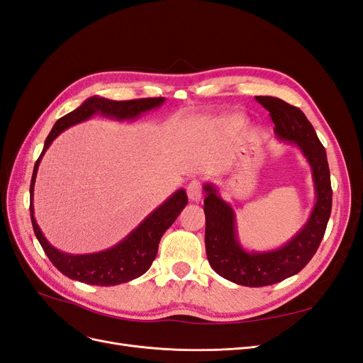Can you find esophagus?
<instances>
[{"label": "esophagus", "mask_w": 363, "mask_h": 363, "mask_svg": "<svg viewBox=\"0 0 363 363\" xmlns=\"http://www.w3.org/2000/svg\"><path fill=\"white\" fill-rule=\"evenodd\" d=\"M186 192H188V196L191 201H200L201 200V195H203V186L201 182L199 180H192L188 188H186Z\"/></svg>", "instance_id": "obj_1"}]
</instances>
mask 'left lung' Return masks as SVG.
Listing matches in <instances>:
<instances>
[{
  "label": "left lung",
  "mask_w": 363,
  "mask_h": 363,
  "mask_svg": "<svg viewBox=\"0 0 363 363\" xmlns=\"http://www.w3.org/2000/svg\"><path fill=\"white\" fill-rule=\"evenodd\" d=\"M267 108L279 139L298 147L312 168L316 203L303 228L281 248L248 252L238 242L235 212L212 184H204L206 255L219 276L250 288L268 286L300 272L320 247L332 212V183L325 148L298 107L276 96H256Z\"/></svg>",
  "instance_id": "8db88e82"
}]
</instances>
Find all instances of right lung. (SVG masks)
<instances>
[{"instance_id": "add662e5", "label": "right lung", "mask_w": 363, "mask_h": 363, "mask_svg": "<svg viewBox=\"0 0 363 363\" xmlns=\"http://www.w3.org/2000/svg\"><path fill=\"white\" fill-rule=\"evenodd\" d=\"M163 101V96L139 98V100L128 101H113L101 96H91L80 107H77L75 111L57 119V123L54 124L52 130L50 131L31 175L30 213L33 230H35L39 244L45 251L48 259L52 262V265L67 277L87 284H96V286H115V284L127 283L140 277L142 274H145L150 269L152 260L156 259L159 242L163 233L172 225L184 206L188 204V195H186L184 189H179L167 201L160 204L155 212H151L125 239L121 240L119 244L112 248L100 252H92V255H68V252H62L57 248H54L48 242L40 232L35 215H33L35 213V208H33V191H35L36 174L42 156L45 155L51 142L63 130L83 123V121L89 119L95 113H101L118 121L135 119L144 112L162 106Z\"/></svg>"}]
</instances>
